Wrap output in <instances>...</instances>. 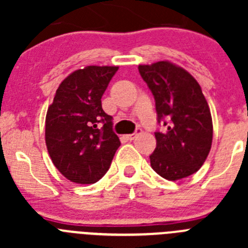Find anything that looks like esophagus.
I'll list each match as a JSON object with an SVG mask.
<instances>
[{"label": "esophagus", "instance_id": "1", "mask_svg": "<svg viewBox=\"0 0 248 248\" xmlns=\"http://www.w3.org/2000/svg\"><path fill=\"white\" fill-rule=\"evenodd\" d=\"M139 134H141V129H140V128H138V129H137V131H135V133H133V134H129V135H126V139H128V140H130V141H131V140H134L135 138H137L138 135H139Z\"/></svg>", "mask_w": 248, "mask_h": 248}]
</instances>
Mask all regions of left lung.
<instances>
[{
    "instance_id": "1",
    "label": "left lung",
    "mask_w": 248,
    "mask_h": 248,
    "mask_svg": "<svg viewBox=\"0 0 248 248\" xmlns=\"http://www.w3.org/2000/svg\"><path fill=\"white\" fill-rule=\"evenodd\" d=\"M138 68L154 95L157 122L164 120L166 126L163 133H155L151 168L170 181L195 174L212 144L211 113L200 84L189 72L168 61Z\"/></svg>"
}]
</instances>
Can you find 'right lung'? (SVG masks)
I'll return each instance as SVG.
<instances>
[{
  "instance_id": "right-lung-1",
  "label": "right lung",
  "mask_w": 248,
  "mask_h": 248,
  "mask_svg": "<svg viewBox=\"0 0 248 248\" xmlns=\"http://www.w3.org/2000/svg\"><path fill=\"white\" fill-rule=\"evenodd\" d=\"M119 67L74 71L59 84L46 115V145L59 172L76 184H94L104 176L120 140L102 97Z\"/></svg>"
}]
</instances>
